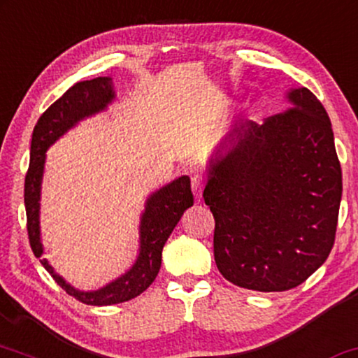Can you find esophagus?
Returning a JSON list of instances; mask_svg holds the SVG:
<instances>
[{
	"mask_svg": "<svg viewBox=\"0 0 358 358\" xmlns=\"http://www.w3.org/2000/svg\"><path fill=\"white\" fill-rule=\"evenodd\" d=\"M192 189L194 193V196L201 198L203 196V189H205V178L201 175H194L192 178Z\"/></svg>",
	"mask_w": 358,
	"mask_h": 358,
	"instance_id": "34e87169",
	"label": "esophagus"
}]
</instances>
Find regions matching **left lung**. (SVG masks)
I'll list each match as a JSON object with an SVG mask.
<instances>
[{
	"instance_id": "obj_1",
	"label": "left lung",
	"mask_w": 358,
	"mask_h": 358,
	"mask_svg": "<svg viewBox=\"0 0 358 358\" xmlns=\"http://www.w3.org/2000/svg\"><path fill=\"white\" fill-rule=\"evenodd\" d=\"M264 124L239 122L206 166L215 261L239 287L280 292L324 264L334 246L342 170L332 124L306 87Z\"/></svg>"
}]
</instances>
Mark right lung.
I'll return each instance as SVG.
<instances>
[{
    "label": "right lung",
    "instance_id": "right-lung-1",
    "mask_svg": "<svg viewBox=\"0 0 358 358\" xmlns=\"http://www.w3.org/2000/svg\"><path fill=\"white\" fill-rule=\"evenodd\" d=\"M115 90L112 78H96L83 80L67 89L51 107L39 117L31 140V160L24 180V206L28 216V236L31 250L36 257L44 252L41 241V185H43L46 152L67 130L106 110L114 102ZM193 206V193L189 187V176L183 175L165 187L153 192L145 201V210L140 216V244L138 256L134 266L107 286L97 291H79L59 275L48 259H41L52 279L69 296L87 306H110L134 299L142 294L155 280L162 266V250L173 231L185 210Z\"/></svg>",
    "mask_w": 358,
    "mask_h": 358
}]
</instances>
